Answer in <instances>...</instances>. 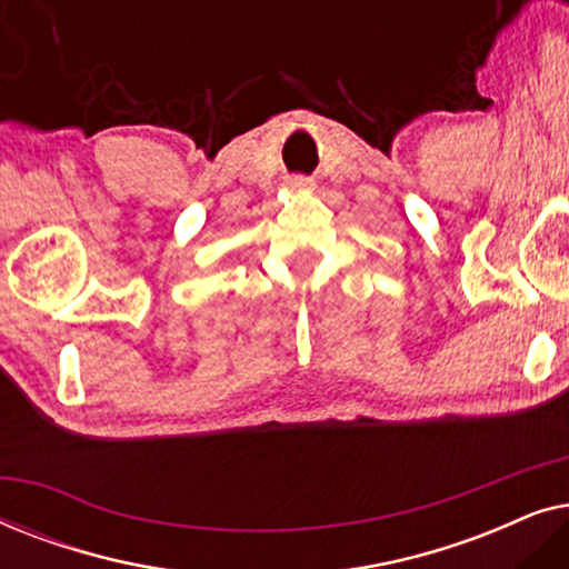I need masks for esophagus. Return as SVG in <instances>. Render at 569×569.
<instances>
[{"mask_svg":"<svg viewBox=\"0 0 569 569\" xmlns=\"http://www.w3.org/2000/svg\"><path fill=\"white\" fill-rule=\"evenodd\" d=\"M290 189L292 191H310L313 189V181L306 176H295V178H290Z\"/></svg>","mask_w":569,"mask_h":569,"instance_id":"34e87169","label":"esophagus"}]
</instances>
